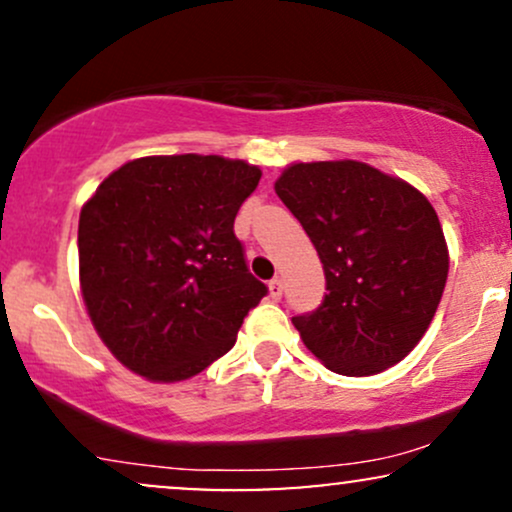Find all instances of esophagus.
I'll return each instance as SVG.
<instances>
[{
	"label": "esophagus",
	"mask_w": 512,
	"mask_h": 512,
	"mask_svg": "<svg viewBox=\"0 0 512 512\" xmlns=\"http://www.w3.org/2000/svg\"><path fill=\"white\" fill-rule=\"evenodd\" d=\"M269 293H272V298H281V293H284V281H281V276H274V279L269 281Z\"/></svg>",
	"instance_id": "esophagus-1"
}]
</instances>
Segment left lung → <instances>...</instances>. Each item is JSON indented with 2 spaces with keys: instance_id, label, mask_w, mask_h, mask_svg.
I'll use <instances>...</instances> for the list:
<instances>
[{
  "instance_id": "left-lung-1",
  "label": "left lung",
  "mask_w": 512,
  "mask_h": 512,
  "mask_svg": "<svg viewBox=\"0 0 512 512\" xmlns=\"http://www.w3.org/2000/svg\"><path fill=\"white\" fill-rule=\"evenodd\" d=\"M274 190L313 240L325 301L296 315L303 344L339 375H375L419 344L436 315L448 245L409 182L361 161L293 163Z\"/></svg>"
}]
</instances>
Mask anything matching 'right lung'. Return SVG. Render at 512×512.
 <instances>
[{"mask_svg": "<svg viewBox=\"0 0 512 512\" xmlns=\"http://www.w3.org/2000/svg\"><path fill=\"white\" fill-rule=\"evenodd\" d=\"M262 170L223 156H146L110 173L79 216V279L93 327L154 383L202 373L267 296L233 233Z\"/></svg>", "mask_w": 512, "mask_h": 512, "instance_id": "right-lung-1", "label": "right lung"}]
</instances>
